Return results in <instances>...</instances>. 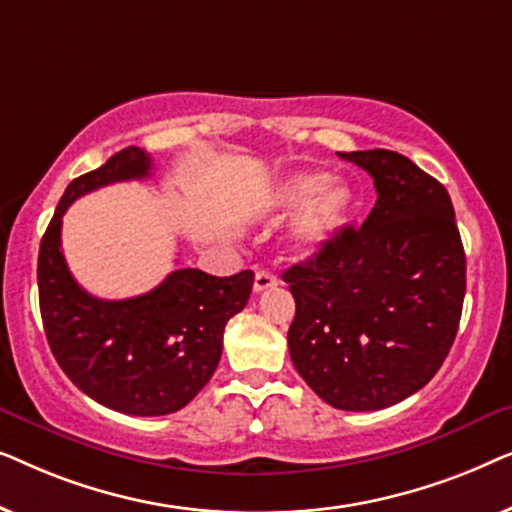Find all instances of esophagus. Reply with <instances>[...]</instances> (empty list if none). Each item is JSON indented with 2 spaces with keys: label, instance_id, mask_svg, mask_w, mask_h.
<instances>
[{
  "label": "esophagus",
  "instance_id": "obj_1",
  "mask_svg": "<svg viewBox=\"0 0 512 512\" xmlns=\"http://www.w3.org/2000/svg\"><path fill=\"white\" fill-rule=\"evenodd\" d=\"M272 286H277V277L270 275V272H265V270H258L254 277V291L261 293L265 289H272Z\"/></svg>",
  "mask_w": 512,
  "mask_h": 512
}]
</instances>
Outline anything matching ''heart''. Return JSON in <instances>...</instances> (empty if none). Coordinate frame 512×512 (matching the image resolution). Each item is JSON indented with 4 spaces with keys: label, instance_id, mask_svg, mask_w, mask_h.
<instances>
[{
    "label": "heart",
    "instance_id": "heart-1",
    "mask_svg": "<svg viewBox=\"0 0 512 512\" xmlns=\"http://www.w3.org/2000/svg\"><path fill=\"white\" fill-rule=\"evenodd\" d=\"M272 205L282 214H298L291 228L293 251L317 254L340 237L356 207L354 188L328 172H296L272 191Z\"/></svg>",
    "mask_w": 512,
    "mask_h": 512
}]
</instances>
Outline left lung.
Returning <instances> with one entry per match:
<instances>
[{
  "instance_id": "8db88e82",
  "label": "left lung",
  "mask_w": 512,
  "mask_h": 512,
  "mask_svg": "<svg viewBox=\"0 0 512 512\" xmlns=\"http://www.w3.org/2000/svg\"><path fill=\"white\" fill-rule=\"evenodd\" d=\"M373 177L359 230L282 272L296 300L289 352L328 405L366 412L424 387L457 335L466 256L445 186L396 151L338 153Z\"/></svg>"
}]
</instances>
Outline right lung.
I'll return each mask as SVG.
<instances>
[{
	"label": "right lung",
	"instance_id": "right-lung-1",
	"mask_svg": "<svg viewBox=\"0 0 512 512\" xmlns=\"http://www.w3.org/2000/svg\"><path fill=\"white\" fill-rule=\"evenodd\" d=\"M139 146L118 151L67 186L39 247V307L48 347L93 401L135 417L177 412L198 396L221 361L223 328L247 305L254 272L214 277L174 270L137 298L102 300L83 291L60 249L62 216L76 198L116 181L151 177Z\"/></svg>",
	"mask_w": 512,
	"mask_h": 512
}]
</instances>
